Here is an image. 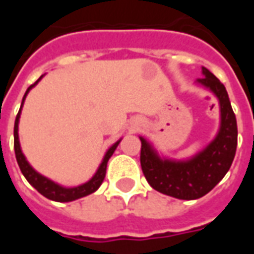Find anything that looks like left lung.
<instances>
[{
    "instance_id": "1",
    "label": "left lung",
    "mask_w": 254,
    "mask_h": 254,
    "mask_svg": "<svg viewBox=\"0 0 254 254\" xmlns=\"http://www.w3.org/2000/svg\"><path fill=\"white\" fill-rule=\"evenodd\" d=\"M204 77L197 81L216 95L220 105V129L207 148L189 160L160 159L143 137L140 163L145 180L155 190L181 200L205 196L226 176L237 151V120L224 85L215 74L202 67Z\"/></svg>"
}]
</instances>
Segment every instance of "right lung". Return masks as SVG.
I'll list each match as a JSON object with an SVG mask.
<instances>
[{"label":"right lung","mask_w":254,"mask_h":254,"mask_svg":"<svg viewBox=\"0 0 254 254\" xmlns=\"http://www.w3.org/2000/svg\"><path fill=\"white\" fill-rule=\"evenodd\" d=\"M42 78V76L38 80H36L35 83L32 84L28 87V89L25 91L24 98H23V102H24L25 96L28 94V91H30L34 85H35L39 80ZM23 102H21V107H23ZM21 107H20L19 113H17V116H16V121H14V154H16V159H17V163H19V167L21 173H23V176L25 177V180L30 182L32 187L35 188L36 190L39 191L41 194H43L47 198H50L53 201H58V202H67V201H73V200H77L80 197L84 196H88L91 193H94L95 190H98V188L102 185V182L105 180L106 176V169H107V162L111 158V155L114 154V151H116L117 145L120 144V141H117L116 144H113L109 151L106 152L105 158H103V162L100 163L99 169L98 171L95 173V176L89 180L88 182H85L83 185H80V187L76 188H64L57 185L56 182L50 181L49 178L46 177L41 176L39 173H36L32 167L30 166V163L25 160V156L21 152V148H20V143H19V118H20V111H21Z\"/></svg>","instance_id":"1"}]
</instances>
